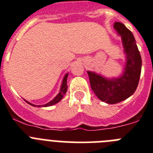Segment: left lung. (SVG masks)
<instances>
[{"mask_svg": "<svg viewBox=\"0 0 153 153\" xmlns=\"http://www.w3.org/2000/svg\"><path fill=\"white\" fill-rule=\"evenodd\" d=\"M115 30L121 36L124 53L126 54V67L122 75L107 79L94 72L87 71L93 91L100 100L109 104L125 100L136 91L140 81L142 59L134 36L123 24L116 22Z\"/></svg>", "mask_w": 153, "mask_h": 153, "instance_id": "1", "label": "left lung"}]
</instances>
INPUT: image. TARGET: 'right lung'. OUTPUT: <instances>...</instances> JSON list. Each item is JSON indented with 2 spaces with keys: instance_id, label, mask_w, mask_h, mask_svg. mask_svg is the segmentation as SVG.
<instances>
[{
  "instance_id": "right-lung-1",
  "label": "right lung",
  "mask_w": 153,
  "mask_h": 153,
  "mask_svg": "<svg viewBox=\"0 0 153 153\" xmlns=\"http://www.w3.org/2000/svg\"><path fill=\"white\" fill-rule=\"evenodd\" d=\"M67 76H68V74H65L64 77H63V82H62L61 86H60V92H59V93H58L57 95H56L54 98L52 100L50 101L49 102H47V103L44 104V105H38V106H36V105H34V104L30 103V102H28V101H27V100H25V101H26L28 104H30V106H37V107H47V106H53V105H54V104L57 103L58 102H60V101L61 100L62 98L63 97V96H64L65 94H66V93H67Z\"/></svg>"
}]
</instances>
